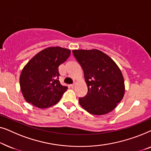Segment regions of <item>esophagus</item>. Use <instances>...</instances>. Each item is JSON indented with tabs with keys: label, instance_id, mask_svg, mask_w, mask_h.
<instances>
[{
	"label": "esophagus",
	"instance_id": "esophagus-1",
	"mask_svg": "<svg viewBox=\"0 0 151 151\" xmlns=\"http://www.w3.org/2000/svg\"><path fill=\"white\" fill-rule=\"evenodd\" d=\"M76 82H74V83H73V84H71V85H70V86H71V87H72V88H73V87H74V86H76Z\"/></svg>",
	"mask_w": 151,
	"mask_h": 151
}]
</instances>
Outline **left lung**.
I'll return each instance as SVG.
<instances>
[{
  "mask_svg": "<svg viewBox=\"0 0 151 151\" xmlns=\"http://www.w3.org/2000/svg\"><path fill=\"white\" fill-rule=\"evenodd\" d=\"M83 69L88 87L86 96L79 104L91 114H106L117 106L124 96V80L117 64L98 49L73 51Z\"/></svg>",
  "mask_w": 151,
  "mask_h": 151,
  "instance_id": "1",
  "label": "left lung"
}]
</instances>
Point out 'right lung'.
I'll return each mask as SVG.
<instances>
[{"mask_svg":"<svg viewBox=\"0 0 151 151\" xmlns=\"http://www.w3.org/2000/svg\"><path fill=\"white\" fill-rule=\"evenodd\" d=\"M70 54V49L47 47L26 64L20 76V86L27 102L42 109L60 100L68 88L59 81L58 67L67 60Z\"/></svg>","mask_w":151,"mask_h":151,"instance_id":"obj_1","label":"right lung"}]
</instances>
